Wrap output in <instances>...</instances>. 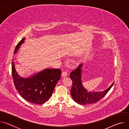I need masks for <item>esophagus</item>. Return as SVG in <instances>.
Here are the masks:
<instances>
[{
  "mask_svg": "<svg viewBox=\"0 0 129 129\" xmlns=\"http://www.w3.org/2000/svg\"><path fill=\"white\" fill-rule=\"evenodd\" d=\"M62 76L63 77H66L67 76V72L65 71H62Z\"/></svg>",
  "mask_w": 129,
  "mask_h": 129,
  "instance_id": "esophagus-1",
  "label": "esophagus"
}]
</instances>
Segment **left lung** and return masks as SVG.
Returning a JSON list of instances; mask_svg holds the SVG:
<instances>
[{"mask_svg": "<svg viewBox=\"0 0 129 129\" xmlns=\"http://www.w3.org/2000/svg\"><path fill=\"white\" fill-rule=\"evenodd\" d=\"M83 63L79 65L77 69L72 71L69 76L72 81V85L71 89V95L76 102L79 104L86 105L94 104L99 101L107 94L113 85L114 83L106 90L102 92H88L83 87L81 73Z\"/></svg>", "mask_w": 129, "mask_h": 129, "instance_id": "1", "label": "left lung"}]
</instances>
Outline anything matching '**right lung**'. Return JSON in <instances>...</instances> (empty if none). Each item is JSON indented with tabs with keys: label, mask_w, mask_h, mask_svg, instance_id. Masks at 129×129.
Here are the masks:
<instances>
[{
	"label": "right lung",
	"mask_w": 129,
	"mask_h": 129,
	"mask_svg": "<svg viewBox=\"0 0 129 129\" xmlns=\"http://www.w3.org/2000/svg\"><path fill=\"white\" fill-rule=\"evenodd\" d=\"M25 38L17 44L14 50L17 52ZM12 73L14 85L23 99L33 104L41 105L51 97L57 82L61 79L59 69L46 68L27 78L20 77L16 72L14 62L12 63Z\"/></svg>",
	"instance_id": "add662e5"
}]
</instances>
